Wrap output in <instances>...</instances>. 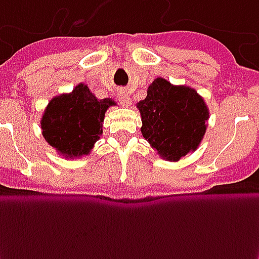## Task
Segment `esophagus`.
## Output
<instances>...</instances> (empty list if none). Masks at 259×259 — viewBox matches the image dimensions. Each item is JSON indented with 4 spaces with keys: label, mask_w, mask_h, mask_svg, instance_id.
<instances>
[{
    "label": "esophagus",
    "mask_w": 259,
    "mask_h": 259,
    "mask_svg": "<svg viewBox=\"0 0 259 259\" xmlns=\"http://www.w3.org/2000/svg\"><path fill=\"white\" fill-rule=\"evenodd\" d=\"M117 96H119V102L121 103V106H124V107L131 106V98H130V95H128L125 91H123V90L119 91Z\"/></svg>",
    "instance_id": "1"
}]
</instances>
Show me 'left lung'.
Listing matches in <instances>:
<instances>
[{
    "label": "left lung",
    "mask_w": 259,
    "mask_h": 259,
    "mask_svg": "<svg viewBox=\"0 0 259 259\" xmlns=\"http://www.w3.org/2000/svg\"><path fill=\"white\" fill-rule=\"evenodd\" d=\"M138 108L143 138L168 161H179L196 151L204 138L209 110L194 89L173 86L166 79L157 78Z\"/></svg>",
    "instance_id": "obj_1"
}]
</instances>
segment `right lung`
Returning a JSON list of instances; mask_svg holds the SVG:
<instances>
[{"mask_svg": "<svg viewBox=\"0 0 259 259\" xmlns=\"http://www.w3.org/2000/svg\"><path fill=\"white\" fill-rule=\"evenodd\" d=\"M112 99L99 100L84 83L70 94H62L49 102L40 120L45 140L66 159L89 155L103 134L104 114Z\"/></svg>", "mask_w": 259, "mask_h": 259, "instance_id": "add662e5", "label": "right lung"}]
</instances>
